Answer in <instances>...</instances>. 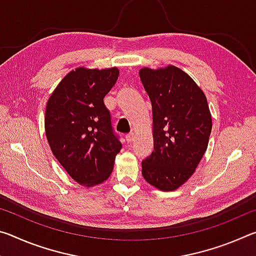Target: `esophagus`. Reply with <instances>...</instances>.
Segmentation results:
<instances>
[{"mask_svg": "<svg viewBox=\"0 0 256 256\" xmlns=\"http://www.w3.org/2000/svg\"><path fill=\"white\" fill-rule=\"evenodd\" d=\"M134 133H128V134H126V136H125V138H126V141H128V144H131V142H133L134 141Z\"/></svg>", "mask_w": 256, "mask_h": 256, "instance_id": "esophagus-1", "label": "esophagus"}]
</instances>
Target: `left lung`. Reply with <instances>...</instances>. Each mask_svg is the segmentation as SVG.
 I'll use <instances>...</instances> for the list:
<instances>
[{
  "mask_svg": "<svg viewBox=\"0 0 256 256\" xmlns=\"http://www.w3.org/2000/svg\"><path fill=\"white\" fill-rule=\"evenodd\" d=\"M152 105L154 151L142 162V176L160 190L183 185L204 154L212 120L206 97L188 73L174 66L141 68Z\"/></svg>",
  "mask_w": 256,
  "mask_h": 256,
  "instance_id": "obj_1",
  "label": "left lung"
}]
</instances>
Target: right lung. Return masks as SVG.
I'll list each match as a JSON object with an SVG mask.
<instances>
[{"instance_id": "1", "label": "right lung", "mask_w": 256, "mask_h": 256, "mask_svg": "<svg viewBox=\"0 0 256 256\" xmlns=\"http://www.w3.org/2000/svg\"><path fill=\"white\" fill-rule=\"evenodd\" d=\"M118 73V68H76L47 102L45 132L52 152L68 174L86 188L110 176L122 149L104 104Z\"/></svg>"}]
</instances>
